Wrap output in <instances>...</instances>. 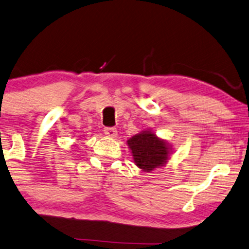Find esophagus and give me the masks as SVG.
Wrapping results in <instances>:
<instances>
[{"instance_id":"34e87169","label":"esophagus","mask_w":249,"mask_h":249,"mask_svg":"<svg viewBox=\"0 0 249 249\" xmlns=\"http://www.w3.org/2000/svg\"><path fill=\"white\" fill-rule=\"evenodd\" d=\"M104 133L109 138H116L117 137V130L113 127H106L104 128Z\"/></svg>"}]
</instances>
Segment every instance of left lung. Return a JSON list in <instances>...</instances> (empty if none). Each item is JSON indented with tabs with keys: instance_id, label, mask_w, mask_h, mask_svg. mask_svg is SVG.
Masks as SVG:
<instances>
[{
	"instance_id": "1",
	"label": "left lung",
	"mask_w": 249,
	"mask_h": 249,
	"mask_svg": "<svg viewBox=\"0 0 249 249\" xmlns=\"http://www.w3.org/2000/svg\"><path fill=\"white\" fill-rule=\"evenodd\" d=\"M126 143L132 153L134 164L146 173L166 166L173 153V146L149 128L134 134Z\"/></svg>"
}]
</instances>
